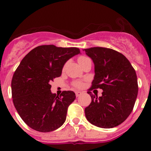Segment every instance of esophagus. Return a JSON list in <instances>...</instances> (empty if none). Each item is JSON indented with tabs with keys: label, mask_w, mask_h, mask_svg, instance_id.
Segmentation results:
<instances>
[{
	"label": "esophagus",
	"mask_w": 151,
	"mask_h": 151,
	"mask_svg": "<svg viewBox=\"0 0 151 151\" xmlns=\"http://www.w3.org/2000/svg\"><path fill=\"white\" fill-rule=\"evenodd\" d=\"M82 93H83V92H81V91H76V92H75L76 96H77V97L80 96L81 95Z\"/></svg>",
	"instance_id": "esophagus-1"
}]
</instances>
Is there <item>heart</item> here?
<instances>
[{"label": "heart", "instance_id": "1", "mask_svg": "<svg viewBox=\"0 0 151 151\" xmlns=\"http://www.w3.org/2000/svg\"><path fill=\"white\" fill-rule=\"evenodd\" d=\"M88 57H85V56H81V57H79L77 60H78V63L79 64L81 65L82 63H84L85 60H88ZM74 86H75L76 88H81L83 86V83H80V82H74Z\"/></svg>", "mask_w": 151, "mask_h": 151}]
</instances>
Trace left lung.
Wrapping results in <instances>:
<instances>
[{
  "instance_id": "left-lung-1",
  "label": "left lung",
  "mask_w": 151,
  "mask_h": 151,
  "mask_svg": "<svg viewBox=\"0 0 151 151\" xmlns=\"http://www.w3.org/2000/svg\"><path fill=\"white\" fill-rule=\"evenodd\" d=\"M93 60L95 76L88 93L91 103L85 109V117L96 126L109 129L122 123L133 109L138 93L136 71L121 53L105 47L85 49ZM103 90L98 98L93 89Z\"/></svg>"
}]
</instances>
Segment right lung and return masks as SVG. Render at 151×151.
<instances>
[{"label":"right lung","instance_id":"right-lung-1","mask_svg":"<svg viewBox=\"0 0 151 151\" xmlns=\"http://www.w3.org/2000/svg\"><path fill=\"white\" fill-rule=\"evenodd\" d=\"M80 53L77 47L42 45L29 52L20 62L12 77V99L18 114L29 127L50 132L64 123L75 93L71 91H63L60 96L52 93L50 82L61 75L68 59Z\"/></svg>","mask_w":151,"mask_h":151}]
</instances>
